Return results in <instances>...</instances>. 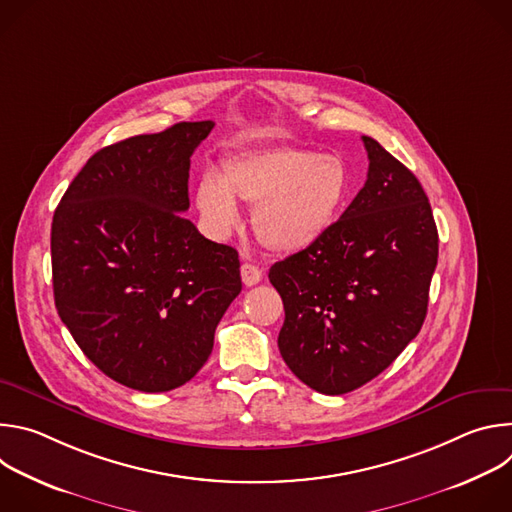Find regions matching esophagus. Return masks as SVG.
I'll use <instances>...</instances> for the list:
<instances>
[{
  "mask_svg": "<svg viewBox=\"0 0 512 512\" xmlns=\"http://www.w3.org/2000/svg\"><path fill=\"white\" fill-rule=\"evenodd\" d=\"M261 269L259 267H255V265H251V263H243V267H241V279H243V283L247 285V287H251V285H257L259 281H261Z\"/></svg>",
  "mask_w": 512,
  "mask_h": 512,
  "instance_id": "34e87169",
  "label": "esophagus"
}]
</instances>
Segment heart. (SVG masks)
Segmentation results:
<instances>
[{
	"label": "heart",
	"instance_id": "heart-1",
	"mask_svg": "<svg viewBox=\"0 0 512 512\" xmlns=\"http://www.w3.org/2000/svg\"><path fill=\"white\" fill-rule=\"evenodd\" d=\"M237 198L255 206L253 231L277 253H298L318 243L338 221L350 196L344 162L310 148L257 150L225 164L223 178L206 172L196 204L210 229L227 235L239 225Z\"/></svg>",
	"mask_w": 512,
	"mask_h": 512
}]
</instances>
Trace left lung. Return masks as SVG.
Returning a JSON list of instances; mask_svg holds the SVG:
<instances>
[{"instance_id":"8db88e82","label":"left lung","mask_w":512,"mask_h":512,"mask_svg":"<svg viewBox=\"0 0 512 512\" xmlns=\"http://www.w3.org/2000/svg\"><path fill=\"white\" fill-rule=\"evenodd\" d=\"M367 182L312 247L277 261V346L302 383L344 395L381 375L419 334L437 265L429 200L379 141L362 135Z\"/></svg>"}]
</instances>
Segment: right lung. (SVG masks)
Listing matches in <instances>:
<instances>
[{"label":"right lung","mask_w":512,"mask_h":512,"mask_svg":"<svg viewBox=\"0 0 512 512\" xmlns=\"http://www.w3.org/2000/svg\"><path fill=\"white\" fill-rule=\"evenodd\" d=\"M212 127L184 121L107 145L52 218L58 316L99 371L135 391L188 383L241 294L239 253L182 214L190 156Z\"/></svg>","instance_id":"obj_1"}]
</instances>
